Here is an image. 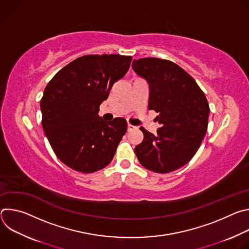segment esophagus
I'll return each instance as SVG.
<instances>
[{"label":"esophagus","instance_id":"1","mask_svg":"<svg viewBox=\"0 0 249 249\" xmlns=\"http://www.w3.org/2000/svg\"><path fill=\"white\" fill-rule=\"evenodd\" d=\"M135 127L133 126V125H131V124H128V131H131L132 129H134Z\"/></svg>","mask_w":249,"mask_h":249}]
</instances>
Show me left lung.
<instances>
[{
	"instance_id": "1",
	"label": "left lung",
	"mask_w": 249,
	"mask_h": 249,
	"mask_svg": "<svg viewBox=\"0 0 249 249\" xmlns=\"http://www.w3.org/2000/svg\"><path fill=\"white\" fill-rule=\"evenodd\" d=\"M135 73L150 88L149 110L159 113L161 126L157 134L140 128L144 140L136 146L140 163L149 170L167 173L186 164L196 154L206 135L210 108L195 80L168 60H134Z\"/></svg>"
}]
</instances>
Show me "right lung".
<instances>
[{"label": "right lung", "instance_id": "add662e5", "mask_svg": "<svg viewBox=\"0 0 249 249\" xmlns=\"http://www.w3.org/2000/svg\"><path fill=\"white\" fill-rule=\"evenodd\" d=\"M132 57L86 55L65 66L44 89L42 127L57 158L83 173L102 169L112 160L127 131L122 117L104 121L99 105L130 68Z\"/></svg>", "mask_w": 249, "mask_h": 249}]
</instances>
